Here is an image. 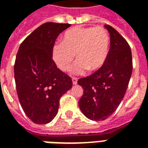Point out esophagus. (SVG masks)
<instances>
[{"instance_id": "esophagus-1", "label": "esophagus", "mask_w": 148, "mask_h": 148, "mask_svg": "<svg viewBox=\"0 0 148 148\" xmlns=\"http://www.w3.org/2000/svg\"><path fill=\"white\" fill-rule=\"evenodd\" d=\"M72 82L74 85H76L77 82V78L75 77H72Z\"/></svg>"}]
</instances>
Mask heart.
Returning a JSON list of instances; mask_svg holds the SVG:
<instances>
[{"instance_id":"heart-1","label":"heart","mask_w":148,"mask_h":148,"mask_svg":"<svg viewBox=\"0 0 148 148\" xmlns=\"http://www.w3.org/2000/svg\"><path fill=\"white\" fill-rule=\"evenodd\" d=\"M110 39L102 27H74L63 35L62 43L52 47V58L61 71H66L74 59H77L71 72L80 74L100 70L106 63L109 51Z\"/></svg>"}]
</instances>
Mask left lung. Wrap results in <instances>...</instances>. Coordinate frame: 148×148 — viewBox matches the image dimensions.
<instances>
[{
  "label": "left lung",
  "instance_id": "obj_1",
  "mask_svg": "<svg viewBox=\"0 0 148 148\" xmlns=\"http://www.w3.org/2000/svg\"><path fill=\"white\" fill-rule=\"evenodd\" d=\"M110 35V49L106 63L98 71L78 79L83 94L81 111L92 121H104L117 109L126 93L132 72L130 46L115 28L105 24Z\"/></svg>",
  "mask_w": 148,
  "mask_h": 148
}]
</instances>
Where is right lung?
I'll use <instances>...</instances> for the list:
<instances>
[{
  "label": "right lung",
  "mask_w": 148,
  "mask_h": 148,
  "mask_svg": "<svg viewBox=\"0 0 148 148\" xmlns=\"http://www.w3.org/2000/svg\"><path fill=\"white\" fill-rule=\"evenodd\" d=\"M70 24L48 22L40 25L19 47L14 76L21 107L31 121L47 124L58 113L59 100L73 85L71 77L52 58V47L58 35Z\"/></svg>",
  "instance_id": "1"
}]
</instances>
